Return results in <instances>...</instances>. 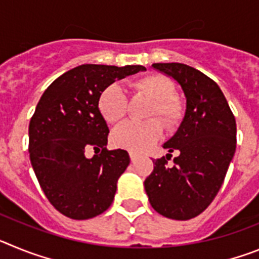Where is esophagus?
Wrapping results in <instances>:
<instances>
[{"mask_svg":"<svg viewBox=\"0 0 259 259\" xmlns=\"http://www.w3.org/2000/svg\"><path fill=\"white\" fill-rule=\"evenodd\" d=\"M130 158H131L132 162H136L137 158H139V154H136V153L134 152H130Z\"/></svg>","mask_w":259,"mask_h":259,"instance_id":"obj_1","label":"esophagus"}]
</instances>
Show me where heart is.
I'll use <instances>...</instances> for the list:
<instances>
[{
    "mask_svg": "<svg viewBox=\"0 0 259 259\" xmlns=\"http://www.w3.org/2000/svg\"><path fill=\"white\" fill-rule=\"evenodd\" d=\"M134 88L150 98L153 105L150 106L148 116H158L167 128H174L179 124L183 116V106L174 98L175 85L170 79L162 75H149L136 80ZM98 110L104 119L109 123L119 122L127 114L128 100L124 89L119 84L113 83L98 96ZM162 136V124L157 119L146 122L128 120L114 128L111 141L118 148L144 152L154 145Z\"/></svg>",
    "mask_w": 259,
    "mask_h": 259,
    "instance_id": "heart-1",
    "label": "heart"
}]
</instances>
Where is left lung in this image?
Here are the masks:
<instances>
[{"mask_svg": "<svg viewBox=\"0 0 259 259\" xmlns=\"http://www.w3.org/2000/svg\"><path fill=\"white\" fill-rule=\"evenodd\" d=\"M152 67L182 87L185 114L178 131L163 144L178 152L175 166L166 158L153 161L144 182L153 209L176 221H188L209 206L221 189L236 150V120L214 80L183 63H153ZM166 155V157H167Z\"/></svg>", "mask_w": 259, "mask_h": 259, "instance_id": "8db88e82", "label": "left lung"}]
</instances>
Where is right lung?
Masks as SVG:
<instances>
[{
    "label": "right lung",
    "instance_id": "obj_1",
    "mask_svg": "<svg viewBox=\"0 0 259 259\" xmlns=\"http://www.w3.org/2000/svg\"><path fill=\"white\" fill-rule=\"evenodd\" d=\"M145 70L139 65H81L61 75L41 96L29 122V158L49 202L68 218H93L113 202L130 155L106 149L109 127L98 110V96L115 80ZM91 147L95 155L88 158Z\"/></svg>",
    "mask_w": 259,
    "mask_h": 259
}]
</instances>
